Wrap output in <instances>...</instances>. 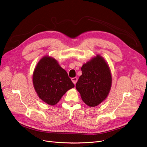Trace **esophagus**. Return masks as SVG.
Masks as SVG:
<instances>
[{
	"label": "esophagus",
	"instance_id": "34e87169",
	"mask_svg": "<svg viewBox=\"0 0 147 147\" xmlns=\"http://www.w3.org/2000/svg\"><path fill=\"white\" fill-rule=\"evenodd\" d=\"M77 77H74V78H71V81L74 84H76L77 83Z\"/></svg>",
	"mask_w": 147,
	"mask_h": 147
}]
</instances>
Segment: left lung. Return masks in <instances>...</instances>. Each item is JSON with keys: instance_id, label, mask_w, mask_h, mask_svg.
Segmentation results:
<instances>
[{"instance_id": "obj_1", "label": "left lung", "mask_w": 147, "mask_h": 147, "mask_svg": "<svg viewBox=\"0 0 147 147\" xmlns=\"http://www.w3.org/2000/svg\"><path fill=\"white\" fill-rule=\"evenodd\" d=\"M82 75L76 88L83 102L90 107H95L105 100L112 86L111 69L102 56L96 55L83 64Z\"/></svg>"}]
</instances>
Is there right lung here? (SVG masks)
<instances>
[{
  "label": "right lung",
  "instance_id": "add662e5",
  "mask_svg": "<svg viewBox=\"0 0 147 147\" xmlns=\"http://www.w3.org/2000/svg\"><path fill=\"white\" fill-rule=\"evenodd\" d=\"M32 82L38 97L46 103L56 105L74 84L65 70L61 67L53 57L45 56L35 66Z\"/></svg>",
  "mask_w": 147,
  "mask_h": 147
}]
</instances>
